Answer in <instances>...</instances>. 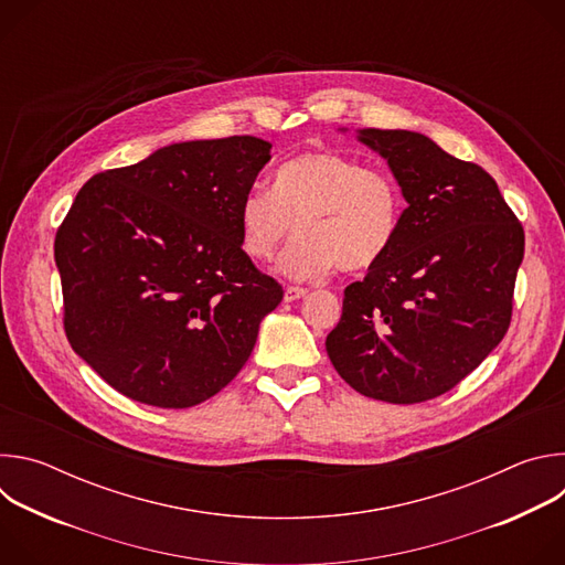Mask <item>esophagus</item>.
I'll return each instance as SVG.
<instances>
[{
	"instance_id": "1",
	"label": "esophagus",
	"mask_w": 565,
	"mask_h": 565,
	"mask_svg": "<svg viewBox=\"0 0 565 565\" xmlns=\"http://www.w3.org/2000/svg\"><path fill=\"white\" fill-rule=\"evenodd\" d=\"M306 292H308L306 288H299V286H288V288H286V292H284V299H286V301H297V299H301Z\"/></svg>"
}]
</instances>
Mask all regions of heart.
<instances>
[{
	"instance_id": "b5f03b06",
	"label": "heart",
	"mask_w": 565,
	"mask_h": 565,
	"mask_svg": "<svg viewBox=\"0 0 565 565\" xmlns=\"http://www.w3.org/2000/svg\"><path fill=\"white\" fill-rule=\"evenodd\" d=\"M402 218L393 179L355 158L303 151L275 172L273 190H250L238 203V244L253 262H273L292 236L277 270L292 281H317L338 266L360 273L391 250Z\"/></svg>"
}]
</instances>
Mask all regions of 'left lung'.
<instances>
[{"mask_svg":"<svg viewBox=\"0 0 565 565\" xmlns=\"http://www.w3.org/2000/svg\"><path fill=\"white\" fill-rule=\"evenodd\" d=\"M347 131V129H342ZM407 207L386 257L347 286L327 351L358 393L414 405L454 388L503 340L525 234L497 181L407 129H358Z\"/></svg>","mask_w":565,"mask_h":565,"instance_id":"8db88e82","label":"left lung"}]
</instances>
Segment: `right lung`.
Listing matches in <instances>:
<instances>
[{"label": "right lung", "mask_w": 565, "mask_h": 565, "mask_svg": "<svg viewBox=\"0 0 565 565\" xmlns=\"http://www.w3.org/2000/svg\"><path fill=\"white\" fill-rule=\"evenodd\" d=\"M270 149L255 136L174 142L77 192L55 234L64 331L122 395L188 409L248 362L284 297L236 221Z\"/></svg>", "instance_id": "right-lung-1"}]
</instances>
